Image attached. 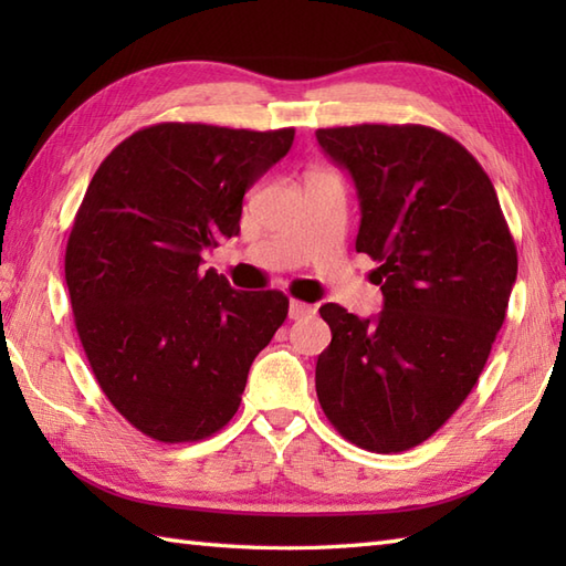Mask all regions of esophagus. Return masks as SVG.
Instances as JSON below:
<instances>
[{
    "label": "esophagus",
    "mask_w": 566,
    "mask_h": 566,
    "mask_svg": "<svg viewBox=\"0 0 566 566\" xmlns=\"http://www.w3.org/2000/svg\"><path fill=\"white\" fill-rule=\"evenodd\" d=\"M314 306L311 304H304V302H296V298H292L290 302V318L292 321H298V318H306V316H311L314 314Z\"/></svg>",
    "instance_id": "34e87169"
}]
</instances>
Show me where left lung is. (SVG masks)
<instances>
[{
	"instance_id": "left-lung-1",
	"label": "left lung",
	"mask_w": 566,
	"mask_h": 566,
	"mask_svg": "<svg viewBox=\"0 0 566 566\" xmlns=\"http://www.w3.org/2000/svg\"><path fill=\"white\" fill-rule=\"evenodd\" d=\"M359 199L355 248L379 268L384 308L357 318L323 304L333 340L318 355L323 413L359 448L428 440L474 389L518 274L496 189L472 153L436 128H318Z\"/></svg>"
}]
</instances>
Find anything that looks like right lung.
Masks as SVG:
<instances>
[{
  "label": "right lung",
  "instance_id": "obj_1",
  "mask_svg": "<svg viewBox=\"0 0 566 566\" xmlns=\"http://www.w3.org/2000/svg\"><path fill=\"white\" fill-rule=\"evenodd\" d=\"M294 128L155 124L106 155L65 250L77 335L112 406L143 436L197 442L231 420L252 359L290 311L238 292L201 252L240 233L245 191Z\"/></svg>",
  "mask_w": 566,
  "mask_h": 566
}]
</instances>
